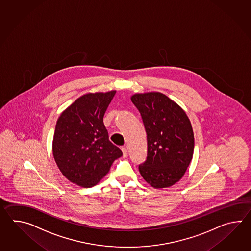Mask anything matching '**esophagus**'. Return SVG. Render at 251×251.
Segmentation results:
<instances>
[{"label":"esophagus","instance_id":"34e87169","mask_svg":"<svg viewBox=\"0 0 251 251\" xmlns=\"http://www.w3.org/2000/svg\"><path fill=\"white\" fill-rule=\"evenodd\" d=\"M121 150H122V151H123L124 158H126V157H127V149H126V147H122Z\"/></svg>","mask_w":251,"mask_h":251}]
</instances>
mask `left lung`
<instances>
[{
  "label": "left lung",
  "instance_id": "left-lung-1",
  "mask_svg": "<svg viewBox=\"0 0 251 251\" xmlns=\"http://www.w3.org/2000/svg\"><path fill=\"white\" fill-rule=\"evenodd\" d=\"M131 100L147 133V159L139 171L154 188L171 187L181 179L192 160L195 139L190 120L181 107L160 92L136 93Z\"/></svg>",
  "mask_w": 251,
  "mask_h": 251
}]
</instances>
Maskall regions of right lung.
Masks as SVG:
<instances>
[{
    "label": "right lung",
    "mask_w": 251,
    "mask_h": 251,
    "mask_svg": "<svg viewBox=\"0 0 251 251\" xmlns=\"http://www.w3.org/2000/svg\"><path fill=\"white\" fill-rule=\"evenodd\" d=\"M116 91L87 93L60 115L53 138V159L69 181L97 185L123 153L109 141L103 118Z\"/></svg>",
    "instance_id": "obj_1"
}]
</instances>
